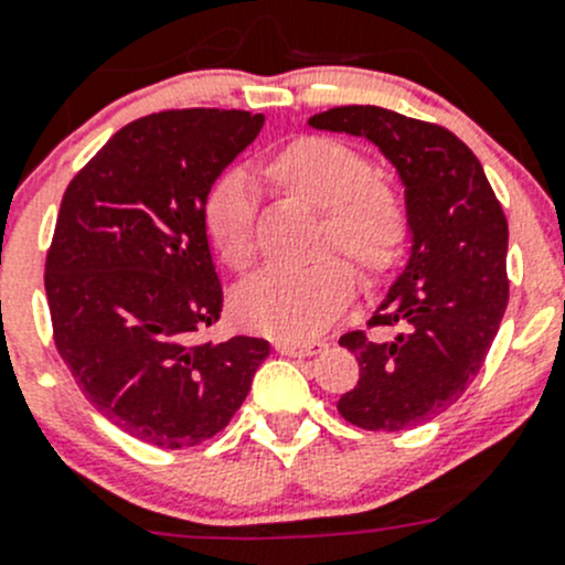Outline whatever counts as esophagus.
<instances>
[{
    "mask_svg": "<svg viewBox=\"0 0 565 565\" xmlns=\"http://www.w3.org/2000/svg\"><path fill=\"white\" fill-rule=\"evenodd\" d=\"M324 341H276V350L289 358H311L324 350Z\"/></svg>",
    "mask_w": 565,
    "mask_h": 565,
    "instance_id": "34e87169",
    "label": "esophagus"
}]
</instances>
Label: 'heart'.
<instances>
[{
    "mask_svg": "<svg viewBox=\"0 0 565 565\" xmlns=\"http://www.w3.org/2000/svg\"><path fill=\"white\" fill-rule=\"evenodd\" d=\"M265 174L278 193L322 210V248H341L369 278L396 265L409 235L407 207L361 150L330 136H298L270 156ZM204 232L226 267L246 270L254 262V196L243 177H224L210 191ZM352 295L355 270L328 254L250 278L232 298V315L256 333L303 339L322 330Z\"/></svg>",
    "mask_w": 565,
    "mask_h": 565,
    "instance_id": "1",
    "label": "heart"
}]
</instances>
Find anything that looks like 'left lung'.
Listing matches in <instances>:
<instances>
[{
  "instance_id": "obj_1",
  "label": "left lung",
  "mask_w": 565,
  "mask_h": 565,
  "mask_svg": "<svg viewBox=\"0 0 565 565\" xmlns=\"http://www.w3.org/2000/svg\"><path fill=\"white\" fill-rule=\"evenodd\" d=\"M311 128L363 136L396 167L409 218V256L369 328L339 339L361 380L339 398L341 418L402 431L451 407L483 366L509 303V221L470 147L443 125L380 106L315 114Z\"/></svg>"
}]
</instances>
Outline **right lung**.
<instances>
[{
  "instance_id": "1",
  "label": "right lung",
  "mask_w": 565,
  "mask_h": 565,
  "mask_svg": "<svg viewBox=\"0 0 565 565\" xmlns=\"http://www.w3.org/2000/svg\"><path fill=\"white\" fill-rule=\"evenodd\" d=\"M265 117L177 108L111 136L67 185L45 256L54 341L84 396L141 443L191 448L241 409L265 339L193 341L224 289L204 202Z\"/></svg>"
}]
</instances>
